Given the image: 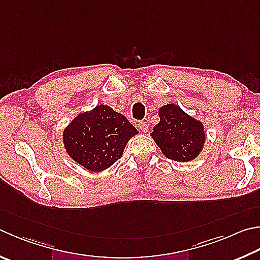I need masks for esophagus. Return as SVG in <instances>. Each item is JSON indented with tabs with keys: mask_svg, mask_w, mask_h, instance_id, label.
<instances>
[{
	"mask_svg": "<svg viewBox=\"0 0 260 260\" xmlns=\"http://www.w3.org/2000/svg\"><path fill=\"white\" fill-rule=\"evenodd\" d=\"M138 126H139V128L141 129V131H142V132H144V133H145V132L146 131H148V122H146V121H140L139 122V124H138Z\"/></svg>",
	"mask_w": 260,
	"mask_h": 260,
	"instance_id": "34e87169",
	"label": "esophagus"
}]
</instances>
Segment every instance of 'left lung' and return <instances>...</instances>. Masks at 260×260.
I'll use <instances>...</instances> for the list:
<instances>
[{
    "instance_id": "1",
    "label": "left lung",
    "mask_w": 260,
    "mask_h": 260,
    "mask_svg": "<svg viewBox=\"0 0 260 260\" xmlns=\"http://www.w3.org/2000/svg\"><path fill=\"white\" fill-rule=\"evenodd\" d=\"M160 121L153 127L152 136L168 159L184 162L194 159L205 143L204 126L175 105L160 108Z\"/></svg>"
}]
</instances>
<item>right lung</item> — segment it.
<instances>
[{"label": "right lung", "instance_id": "right-lung-1", "mask_svg": "<svg viewBox=\"0 0 260 260\" xmlns=\"http://www.w3.org/2000/svg\"><path fill=\"white\" fill-rule=\"evenodd\" d=\"M139 132L125 116L108 106L77 116L64 129L63 143L75 161L91 172L109 168Z\"/></svg>", "mask_w": 260, "mask_h": 260}]
</instances>
